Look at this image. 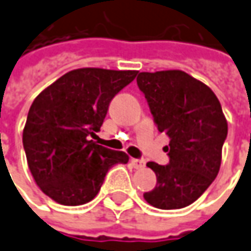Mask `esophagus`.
<instances>
[{
	"label": "esophagus",
	"instance_id": "esophagus-1",
	"mask_svg": "<svg viewBox=\"0 0 251 251\" xmlns=\"http://www.w3.org/2000/svg\"><path fill=\"white\" fill-rule=\"evenodd\" d=\"M131 164L134 166V169H144L145 167V160L144 159H131Z\"/></svg>",
	"mask_w": 251,
	"mask_h": 251
}]
</instances>
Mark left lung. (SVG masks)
<instances>
[{"mask_svg": "<svg viewBox=\"0 0 251 251\" xmlns=\"http://www.w3.org/2000/svg\"><path fill=\"white\" fill-rule=\"evenodd\" d=\"M157 129L170 138V163L149 161L157 184L144 193L153 207L174 210L192 204L216 179L228 123L216 94L182 70L142 72L137 77Z\"/></svg>", "mask_w": 251, "mask_h": 251, "instance_id": "obj_1", "label": "left lung"}]
</instances>
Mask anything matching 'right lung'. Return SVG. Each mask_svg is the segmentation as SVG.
I'll use <instances>...</instances> for the list:
<instances>
[{"label": "right lung", "mask_w": 251, "mask_h": 251, "mask_svg": "<svg viewBox=\"0 0 251 251\" xmlns=\"http://www.w3.org/2000/svg\"><path fill=\"white\" fill-rule=\"evenodd\" d=\"M137 70L82 67L67 72L38 94L23 128L28 169L47 196L65 206L85 204L98 195L106 173L128 161L91 137L100 129L113 97Z\"/></svg>", "instance_id": "obj_1"}]
</instances>
